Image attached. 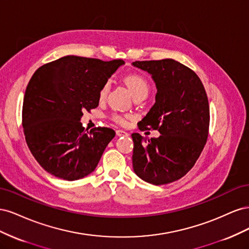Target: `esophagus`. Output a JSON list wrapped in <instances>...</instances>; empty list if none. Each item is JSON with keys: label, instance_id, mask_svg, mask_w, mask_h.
Returning <instances> with one entry per match:
<instances>
[{"label": "esophagus", "instance_id": "esophagus-1", "mask_svg": "<svg viewBox=\"0 0 249 249\" xmlns=\"http://www.w3.org/2000/svg\"><path fill=\"white\" fill-rule=\"evenodd\" d=\"M116 135H117V136L118 137H120V136H127V135H129V134H127L125 131H124V130H117L116 131Z\"/></svg>", "mask_w": 249, "mask_h": 249}]
</instances>
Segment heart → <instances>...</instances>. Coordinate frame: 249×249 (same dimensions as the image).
I'll return each instance as SVG.
<instances>
[{"label":"heart","instance_id":"b5f03b06","mask_svg":"<svg viewBox=\"0 0 249 249\" xmlns=\"http://www.w3.org/2000/svg\"><path fill=\"white\" fill-rule=\"evenodd\" d=\"M125 84L129 87L131 90V92L133 93L134 97H138V96H147L150 90V85L147 79L142 76L140 73H131L127 74V76L124 78ZM108 90H109V84L106 83L102 86L99 92V97L100 100H105L108 94ZM129 116L126 115H122L118 114V113H113L112 114V119L116 122L117 124H124L126 122V118Z\"/></svg>","mask_w":249,"mask_h":249}]
</instances>
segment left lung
<instances>
[{
	"label": "left lung",
	"instance_id": "obj_1",
	"mask_svg": "<svg viewBox=\"0 0 249 249\" xmlns=\"http://www.w3.org/2000/svg\"><path fill=\"white\" fill-rule=\"evenodd\" d=\"M152 74L156 103L138 124L158 138L133 133V169L145 182L165 185L183 178L199 158L209 135L210 108L205 87L191 69L173 59L135 61Z\"/></svg>",
	"mask_w": 249,
	"mask_h": 249
}]
</instances>
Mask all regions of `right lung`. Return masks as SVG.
I'll use <instances>...</instances> for the list:
<instances>
[{
    "label": "right lung",
    "instance_id": "add662e5",
    "mask_svg": "<svg viewBox=\"0 0 249 249\" xmlns=\"http://www.w3.org/2000/svg\"><path fill=\"white\" fill-rule=\"evenodd\" d=\"M124 60L65 56L43 64L29 81L22 103L26 142L40 166L66 180L91 173L115 132L80 123L99 106L100 89Z\"/></svg>",
    "mask_w": 249,
    "mask_h": 249
}]
</instances>
